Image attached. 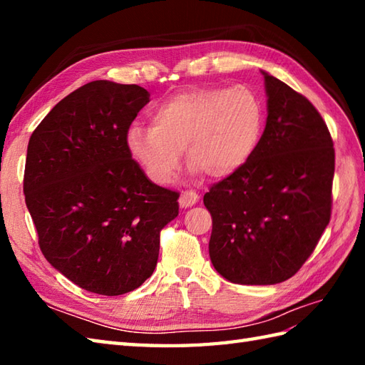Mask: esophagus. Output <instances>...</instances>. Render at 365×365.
Segmentation results:
<instances>
[{
    "mask_svg": "<svg viewBox=\"0 0 365 365\" xmlns=\"http://www.w3.org/2000/svg\"><path fill=\"white\" fill-rule=\"evenodd\" d=\"M199 200V195L195 191H183L180 197H178V205L182 208H188L192 207Z\"/></svg>",
    "mask_w": 365,
    "mask_h": 365,
    "instance_id": "1",
    "label": "esophagus"
}]
</instances>
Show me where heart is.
<instances>
[{"mask_svg":"<svg viewBox=\"0 0 365 365\" xmlns=\"http://www.w3.org/2000/svg\"><path fill=\"white\" fill-rule=\"evenodd\" d=\"M262 130L263 106L252 89L200 88L158 105L150 114V127L131 125L127 149L157 185L174 180L183 150L192 173L226 178L251 160Z\"/></svg>","mask_w":365,"mask_h":365,"instance_id":"obj_1","label":"heart"}]
</instances>
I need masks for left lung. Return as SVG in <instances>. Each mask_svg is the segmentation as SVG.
Returning a JSON list of instances; mask_svg holds the SVG:
<instances>
[{"instance_id":"left-lung-1","label":"left lung","mask_w":365,"mask_h":365,"mask_svg":"<svg viewBox=\"0 0 365 365\" xmlns=\"http://www.w3.org/2000/svg\"><path fill=\"white\" fill-rule=\"evenodd\" d=\"M267 125L251 160L205 192L215 269L234 284L284 282L331 218L334 147L309 100L267 72Z\"/></svg>"}]
</instances>
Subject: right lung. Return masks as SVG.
<instances>
[{
    "label": "right lung",
    "mask_w": 365,
    "mask_h": 365,
    "mask_svg": "<svg viewBox=\"0 0 365 365\" xmlns=\"http://www.w3.org/2000/svg\"><path fill=\"white\" fill-rule=\"evenodd\" d=\"M149 97L138 84L91 81L61 100L28 144L23 191L42 254L105 297L152 276L160 232L178 215V192L152 183L127 149Z\"/></svg>",
    "instance_id": "obj_1"
}]
</instances>
